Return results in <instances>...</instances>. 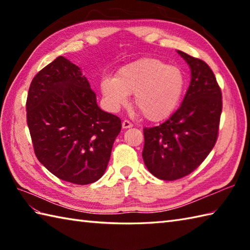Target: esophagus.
I'll list each match as a JSON object with an SVG mask.
<instances>
[{
  "instance_id": "obj_1",
  "label": "esophagus",
  "mask_w": 250,
  "mask_h": 250,
  "mask_svg": "<svg viewBox=\"0 0 250 250\" xmlns=\"http://www.w3.org/2000/svg\"><path fill=\"white\" fill-rule=\"evenodd\" d=\"M132 126H133V125H132L129 120L122 121V128L124 129H129V128H132Z\"/></svg>"
}]
</instances>
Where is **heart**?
I'll return each mask as SVG.
<instances>
[{
	"mask_svg": "<svg viewBox=\"0 0 250 250\" xmlns=\"http://www.w3.org/2000/svg\"><path fill=\"white\" fill-rule=\"evenodd\" d=\"M185 89L180 68L153 58L131 62L117 72L116 77H104L101 90L110 110L119 109L134 93V104L145 118L160 121L177 107Z\"/></svg>",
	"mask_w": 250,
	"mask_h": 250,
	"instance_id": "b5f03b06",
	"label": "heart"
}]
</instances>
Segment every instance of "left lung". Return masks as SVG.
<instances>
[{"instance_id": "left-lung-1", "label": "left lung", "mask_w": 250, "mask_h": 250, "mask_svg": "<svg viewBox=\"0 0 250 250\" xmlns=\"http://www.w3.org/2000/svg\"><path fill=\"white\" fill-rule=\"evenodd\" d=\"M191 81L182 105L163 124L144 129V163L153 176L175 180L190 174L215 146L222 109L221 90L204 61L177 50Z\"/></svg>"}]
</instances>
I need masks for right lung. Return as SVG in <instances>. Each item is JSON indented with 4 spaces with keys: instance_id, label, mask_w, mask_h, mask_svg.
<instances>
[{
    "instance_id": "right-lung-1",
    "label": "right lung",
    "mask_w": 250,
    "mask_h": 250,
    "mask_svg": "<svg viewBox=\"0 0 250 250\" xmlns=\"http://www.w3.org/2000/svg\"><path fill=\"white\" fill-rule=\"evenodd\" d=\"M26 121L39 161L58 178L77 185L103 176L121 130L118 117L98 106L81 68L61 56L32 81Z\"/></svg>"
}]
</instances>
